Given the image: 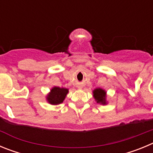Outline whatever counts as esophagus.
<instances>
[{"label":"esophagus","mask_w":153,"mask_h":153,"mask_svg":"<svg viewBox=\"0 0 153 153\" xmlns=\"http://www.w3.org/2000/svg\"><path fill=\"white\" fill-rule=\"evenodd\" d=\"M83 84H81V83H79V84L77 85V88L78 89H82V88H83Z\"/></svg>","instance_id":"esophagus-1"}]
</instances>
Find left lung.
Wrapping results in <instances>:
<instances>
[{
	"label": "left lung",
	"instance_id": "8db88e82",
	"mask_svg": "<svg viewBox=\"0 0 153 153\" xmlns=\"http://www.w3.org/2000/svg\"><path fill=\"white\" fill-rule=\"evenodd\" d=\"M93 97L96 100L97 102L98 103L106 105V92L101 88H97L93 91Z\"/></svg>",
	"mask_w": 153,
	"mask_h": 153
}]
</instances>
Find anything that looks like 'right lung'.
I'll use <instances>...</instances> for the list:
<instances>
[{
  "label": "right lung",
  "instance_id": "right-lung-1",
  "mask_svg": "<svg viewBox=\"0 0 153 153\" xmlns=\"http://www.w3.org/2000/svg\"><path fill=\"white\" fill-rule=\"evenodd\" d=\"M68 92V89L54 86L51 89L49 94L47 96V102L52 105H57V104L61 103L64 100Z\"/></svg>",
  "mask_w": 153,
  "mask_h": 153
}]
</instances>
